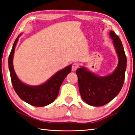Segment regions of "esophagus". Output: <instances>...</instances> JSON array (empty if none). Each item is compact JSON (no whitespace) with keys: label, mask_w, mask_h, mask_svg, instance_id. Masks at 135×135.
<instances>
[{"label":"esophagus","mask_w":135,"mask_h":135,"mask_svg":"<svg viewBox=\"0 0 135 135\" xmlns=\"http://www.w3.org/2000/svg\"><path fill=\"white\" fill-rule=\"evenodd\" d=\"M79 68V64L77 63H74L72 66V71H75L77 70V68Z\"/></svg>","instance_id":"1"}]
</instances>
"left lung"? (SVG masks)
<instances>
[{
	"label": "left lung",
	"mask_w": 135,
	"mask_h": 135,
	"mask_svg": "<svg viewBox=\"0 0 135 135\" xmlns=\"http://www.w3.org/2000/svg\"><path fill=\"white\" fill-rule=\"evenodd\" d=\"M109 36L119 58L117 66L113 73L106 76H99L83 66L76 71L81 97L90 106H102L110 102L119 93L124 82L127 68L124 49L120 39L114 31H110Z\"/></svg>",
	"instance_id": "left-lung-1"
}]
</instances>
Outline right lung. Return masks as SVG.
<instances>
[{
    "mask_svg": "<svg viewBox=\"0 0 135 135\" xmlns=\"http://www.w3.org/2000/svg\"><path fill=\"white\" fill-rule=\"evenodd\" d=\"M20 36L21 34L16 38L8 58V68L13 86L18 97L26 103L37 107L47 106L58 97L62 82L71 73L72 65L58 71L44 84L39 85H29L22 82L16 75L13 64L15 50Z\"/></svg>",
    "mask_w": 135,
    "mask_h": 135,
    "instance_id": "right-lung-1",
    "label": "right lung"
}]
</instances>
